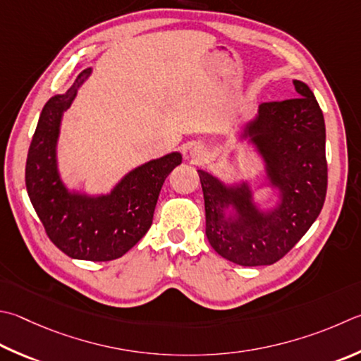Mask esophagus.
<instances>
[{
    "label": "esophagus",
    "instance_id": "esophagus-1",
    "mask_svg": "<svg viewBox=\"0 0 361 361\" xmlns=\"http://www.w3.org/2000/svg\"><path fill=\"white\" fill-rule=\"evenodd\" d=\"M191 156L192 158L197 161V162H202V161H207L208 158V149L203 147V145H195L192 147L191 149Z\"/></svg>",
    "mask_w": 361,
    "mask_h": 361
}]
</instances>
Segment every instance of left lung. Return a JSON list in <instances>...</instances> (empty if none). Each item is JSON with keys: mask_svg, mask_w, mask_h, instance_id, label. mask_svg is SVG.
Masks as SVG:
<instances>
[{"mask_svg": "<svg viewBox=\"0 0 361 361\" xmlns=\"http://www.w3.org/2000/svg\"><path fill=\"white\" fill-rule=\"evenodd\" d=\"M298 96L264 102L241 139L264 159L265 180L278 203L260 209L247 181L226 185L197 170L205 200V233L221 257L243 267L271 265L310 231L326 194L324 114L306 83L293 80Z\"/></svg>", "mask_w": 361, "mask_h": 361, "instance_id": "1", "label": "left lung"}]
</instances>
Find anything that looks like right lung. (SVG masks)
<instances>
[{
	"mask_svg": "<svg viewBox=\"0 0 361 361\" xmlns=\"http://www.w3.org/2000/svg\"><path fill=\"white\" fill-rule=\"evenodd\" d=\"M90 74L91 68L82 71L66 93L44 106L26 158L25 183L51 243L72 259L107 262L126 254L148 232L164 181L183 158L173 152L142 164L109 194L69 191L58 170V137L63 114Z\"/></svg>",
	"mask_w": 361,
	"mask_h": 361,
	"instance_id": "add662e5",
	"label": "right lung"
}]
</instances>
